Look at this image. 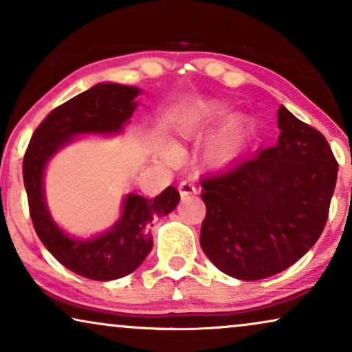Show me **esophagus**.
Masks as SVG:
<instances>
[{"label": "esophagus", "mask_w": 352, "mask_h": 352, "mask_svg": "<svg viewBox=\"0 0 352 352\" xmlns=\"http://www.w3.org/2000/svg\"><path fill=\"white\" fill-rule=\"evenodd\" d=\"M177 189H179V194H181L182 197L192 195V194H195V192H197L195 186L192 184V182H189V181H182L181 184H179V187H177Z\"/></svg>", "instance_id": "esophagus-1"}]
</instances>
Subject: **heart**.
Listing matches in <instances>:
<instances>
[{"mask_svg": "<svg viewBox=\"0 0 352 352\" xmlns=\"http://www.w3.org/2000/svg\"><path fill=\"white\" fill-rule=\"evenodd\" d=\"M216 112L210 105L200 104L187 110L179 120V129L187 136L200 131ZM247 146V128L240 120L234 118L224 124L204 147V160L211 168H224L232 165L242 155ZM166 155H175V146H166Z\"/></svg>", "mask_w": 352, "mask_h": 352, "instance_id": "heart-1", "label": "heart"}]
</instances>
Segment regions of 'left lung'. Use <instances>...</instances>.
<instances>
[{
	"label": "left lung",
	"mask_w": 352,
	"mask_h": 352,
	"mask_svg": "<svg viewBox=\"0 0 352 352\" xmlns=\"http://www.w3.org/2000/svg\"><path fill=\"white\" fill-rule=\"evenodd\" d=\"M277 124L276 146L201 179V250L239 280L285 271L309 252L329 218L338 171L329 142L283 105Z\"/></svg>",
	"instance_id": "8db88e82"
}]
</instances>
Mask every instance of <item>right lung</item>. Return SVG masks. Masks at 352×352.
Returning <instances> with one entry per match:
<instances>
[{"instance_id": "1", "label": "right lung", "mask_w": 352, "mask_h": 352, "mask_svg": "<svg viewBox=\"0 0 352 352\" xmlns=\"http://www.w3.org/2000/svg\"><path fill=\"white\" fill-rule=\"evenodd\" d=\"M141 89L99 83L52 110L33 133L23 157V184L36 235L52 256L91 280H115L141 266L153 247L148 226L176 208L179 192L168 186L155 199L128 194L112 228L89 239L70 237L52 219L45 195V171L51 158L85 134L115 136L138 107Z\"/></svg>"}]
</instances>
